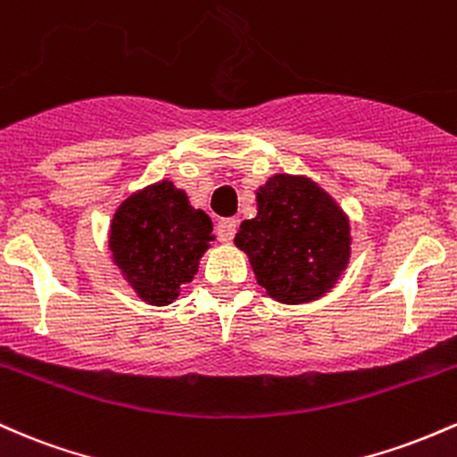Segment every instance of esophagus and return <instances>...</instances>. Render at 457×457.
I'll list each match as a JSON object with an SVG mask.
<instances>
[{
  "mask_svg": "<svg viewBox=\"0 0 457 457\" xmlns=\"http://www.w3.org/2000/svg\"><path fill=\"white\" fill-rule=\"evenodd\" d=\"M235 230H237V220L235 218H227V220H220L218 227H215V235L222 244H230L235 237Z\"/></svg>",
  "mask_w": 457,
  "mask_h": 457,
  "instance_id": "34e87169",
  "label": "esophagus"
}]
</instances>
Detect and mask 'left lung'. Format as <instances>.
Listing matches in <instances>:
<instances>
[{
	"label": "left lung",
	"instance_id": "8db88e82",
	"mask_svg": "<svg viewBox=\"0 0 457 457\" xmlns=\"http://www.w3.org/2000/svg\"><path fill=\"white\" fill-rule=\"evenodd\" d=\"M256 283L280 304L320 300L347 270L350 218L304 174H274L256 189V215L235 235Z\"/></svg>",
	"mask_w": 457,
	"mask_h": 457
}]
</instances>
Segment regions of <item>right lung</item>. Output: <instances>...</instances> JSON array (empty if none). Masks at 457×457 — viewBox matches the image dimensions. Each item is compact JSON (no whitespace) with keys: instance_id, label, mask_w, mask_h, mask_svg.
<instances>
[{"instance_id":"1","label":"right lung","mask_w":457,"mask_h":457,"mask_svg":"<svg viewBox=\"0 0 457 457\" xmlns=\"http://www.w3.org/2000/svg\"><path fill=\"white\" fill-rule=\"evenodd\" d=\"M213 222L172 181L153 183L120 203L110 224L112 261L142 302L172 304L192 283Z\"/></svg>"}]
</instances>
